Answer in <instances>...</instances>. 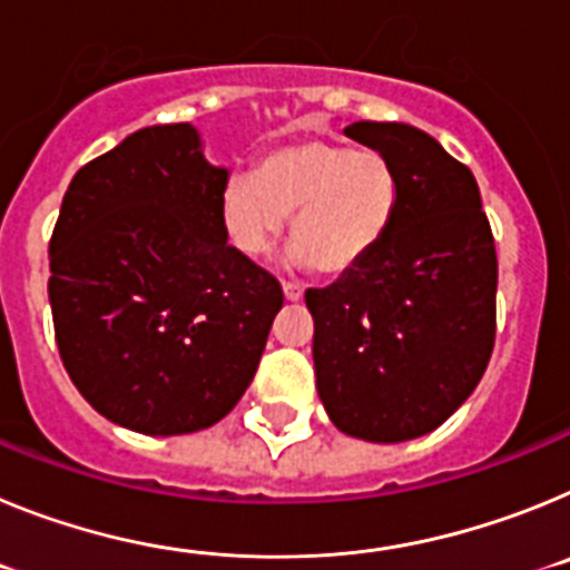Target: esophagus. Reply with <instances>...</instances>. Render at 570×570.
I'll return each instance as SVG.
<instances>
[{
    "mask_svg": "<svg viewBox=\"0 0 570 570\" xmlns=\"http://www.w3.org/2000/svg\"><path fill=\"white\" fill-rule=\"evenodd\" d=\"M282 291H285V299L288 302H299L302 294H305L299 282H282Z\"/></svg>",
    "mask_w": 570,
    "mask_h": 570,
    "instance_id": "esophagus-1",
    "label": "esophagus"
}]
</instances>
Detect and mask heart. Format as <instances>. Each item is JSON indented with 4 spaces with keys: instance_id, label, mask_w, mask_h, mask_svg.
Masks as SVG:
<instances>
[{
    "instance_id": "b5f03b06",
    "label": "heart",
    "mask_w": 570,
    "mask_h": 570,
    "mask_svg": "<svg viewBox=\"0 0 570 570\" xmlns=\"http://www.w3.org/2000/svg\"><path fill=\"white\" fill-rule=\"evenodd\" d=\"M400 183L380 150L334 139H294L262 156L256 174H230L219 223L245 256H268L291 219V259L347 274L374 254L394 223Z\"/></svg>"
}]
</instances>
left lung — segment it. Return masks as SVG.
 <instances>
[{"label": "left lung", "instance_id": "left-lung-1", "mask_svg": "<svg viewBox=\"0 0 570 570\" xmlns=\"http://www.w3.org/2000/svg\"><path fill=\"white\" fill-rule=\"evenodd\" d=\"M400 183L376 250L328 288L314 316L316 391L342 434L405 442L440 428L485 374L497 334V248L471 170L402 122H354Z\"/></svg>", "mask_w": 570, "mask_h": 570}]
</instances>
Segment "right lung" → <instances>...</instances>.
<instances>
[{"label": "right lung", "mask_w": 570, "mask_h": 570, "mask_svg": "<svg viewBox=\"0 0 570 570\" xmlns=\"http://www.w3.org/2000/svg\"><path fill=\"white\" fill-rule=\"evenodd\" d=\"M228 168L188 122L154 125L77 170L50 236L59 356L105 420L203 431L239 402L282 308L276 276L228 245Z\"/></svg>", "instance_id": "1"}]
</instances>
